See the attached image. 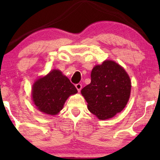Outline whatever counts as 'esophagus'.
Instances as JSON below:
<instances>
[{
  "label": "esophagus",
  "mask_w": 160,
  "mask_h": 160,
  "mask_svg": "<svg viewBox=\"0 0 160 160\" xmlns=\"http://www.w3.org/2000/svg\"><path fill=\"white\" fill-rule=\"evenodd\" d=\"M76 89H77V90L78 92L81 91V89H82V85L80 84V83H78V84H76Z\"/></svg>",
  "instance_id": "obj_1"
}]
</instances>
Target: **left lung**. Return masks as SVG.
<instances>
[{
    "mask_svg": "<svg viewBox=\"0 0 160 160\" xmlns=\"http://www.w3.org/2000/svg\"><path fill=\"white\" fill-rule=\"evenodd\" d=\"M128 74L119 64L106 60L91 73V83L81 91L88 109L99 119H110L121 112L130 95Z\"/></svg>",
    "mask_w": 160,
    "mask_h": 160,
    "instance_id": "left-lung-1",
    "label": "left lung"
}]
</instances>
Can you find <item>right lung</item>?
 I'll list each match as a JSON object with an SVG mask.
<instances>
[{"label": "right lung", "mask_w": 160, "mask_h": 160, "mask_svg": "<svg viewBox=\"0 0 160 160\" xmlns=\"http://www.w3.org/2000/svg\"><path fill=\"white\" fill-rule=\"evenodd\" d=\"M77 93L75 86L62 72L53 70L34 83L32 97L34 104L41 112L55 115L63 108L70 95Z\"/></svg>", "instance_id": "1"}]
</instances>
